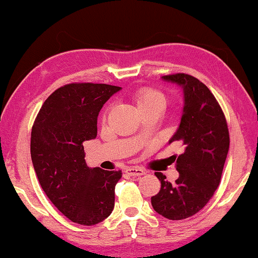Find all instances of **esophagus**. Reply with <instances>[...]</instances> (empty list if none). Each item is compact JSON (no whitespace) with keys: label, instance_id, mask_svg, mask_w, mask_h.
<instances>
[{"label":"esophagus","instance_id":"1","mask_svg":"<svg viewBox=\"0 0 258 258\" xmlns=\"http://www.w3.org/2000/svg\"><path fill=\"white\" fill-rule=\"evenodd\" d=\"M126 174H129L130 176H141V175H145L146 172L141 168H139V167H129V168H126Z\"/></svg>","mask_w":258,"mask_h":258}]
</instances>
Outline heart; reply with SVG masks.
<instances>
[{
    "instance_id": "heart-1",
    "label": "heart",
    "mask_w": 258,
    "mask_h": 258,
    "mask_svg": "<svg viewBox=\"0 0 258 258\" xmlns=\"http://www.w3.org/2000/svg\"><path fill=\"white\" fill-rule=\"evenodd\" d=\"M134 102L137 109L143 110L147 108H166L167 97L161 90L154 88H142L134 95Z\"/></svg>"
}]
</instances>
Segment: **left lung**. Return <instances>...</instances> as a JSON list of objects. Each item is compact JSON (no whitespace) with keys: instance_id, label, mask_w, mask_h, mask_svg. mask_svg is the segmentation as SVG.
<instances>
[{"instance_id":"obj_1","label":"left lung","mask_w":258,"mask_h":258,"mask_svg":"<svg viewBox=\"0 0 258 258\" xmlns=\"http://www.w3.org/2000/svg\"><path fill=\"white\" fill-rule=\"evenodd\" d=\"M183 90L185 105L179 129L169 143H180L183 153L174 156L179 178L175 183L156 172L161 188L152 197L153 209L170 220L198 213L219 186L230 146L225 115L209 88L186 73L163 76Z\"/></svg>"}]
</instances>
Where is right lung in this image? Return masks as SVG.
Listing matches in <instances>:
<instances>
[{
	"label": "right lung",
	"instance_id": "obj_1",
	"mask_svg": "<svg viewBox=\"0 0 258 258\" xmlns=\"http://www.w3.org/2000/svg\"><path fill=\"white\" fill-rule=\"evenodd\" d=\"M119 86L72 83L43 102L32 128L31 155L43 192L73 223L95 225L115 206L122 170L89 168L83 142L97 136L100 109Z\"/></svg>",
	"mask_w": 258,
	"mask_h": 258
}]
</instances>
